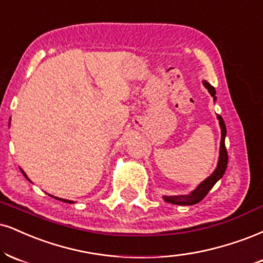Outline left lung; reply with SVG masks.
Masks as SVG:
<instances>
[{"label": "left lung", "instance_id": "8db88e82", "mask_svg": "<svg viewBox=\"0 0 263 263\" xmlns=\"http://www.w3.org/2000/svg\"><path fill=\"white\" fill-rule=\"evenodd\" d=\"M204 87L207 88L208 91L213 99H216V90L212 85L208 83V82H203ZM218 120H219V125L220 128H222V140H220V153H219V162H218V166L217 169L214 170V173L212 174L210 178H207L204 180L201 185H198V187L192 191L190 195H185V196H164V200L169 203L173 204H183V205H191V204H196L198 202L203 200V198L207 196L210 190L213 187L214 183H216L218 180H219L226 173L227 165H228V152L226 148V135H227V128H226V123H224L222 116L218 115Z\"/></svg>", "mask_w": 263, "mask_h": 263}]
</instances>
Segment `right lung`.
Segmentation results:
<instances>
[{"instance_id": "obj_1", "label": "right lung", "mask_w": 263, "mask_h": 263, "mask_svg": "<svg viewBox=\"0 0 263 263\" xmlns=\"http://www.w3.org/2000/svg\"><path fill=\"white\" fill-rule=\"evenodd\" d=\"M24 174V173H23ZM24 176H25V178H27V175H25V174H24ZM28 179V178H27ZM28 180H29V179H28ZM55 198H58V197H55ZM58 200H60V201H63V202H67V203H73V202H72V201H68V200H62V198H58Z\"/></svg>"}]
</instances>
